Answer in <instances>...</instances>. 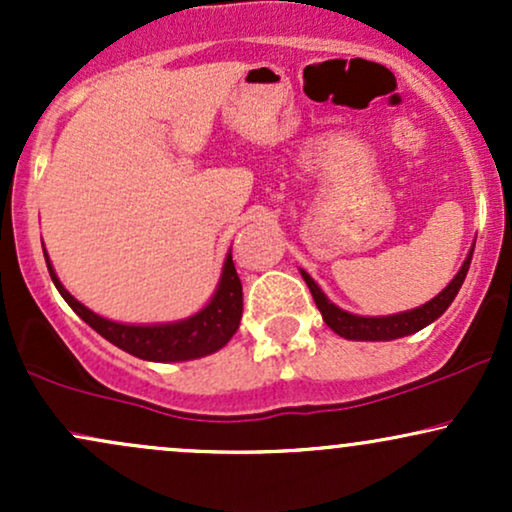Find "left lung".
<instances>
[{"label": "left lung", "instance_id": "obj_1", "mask_svg": "<svg viewBox=\"0 0 512 512\" xmlns=\"http://www.w3.org/2000/svg\"><path fill=\"white\" fill-rule=\"evenodd\" d=\"M472 252L474 250H469L467 260H464L460 272L455 274V279H452L436 298H431V301L421 305V308L407 310V313L383 315V317H363V315L346 313V310L337 308V305H334L330 298L322 293V289L315 284L313 279H310L308 272H303L301 269V274H303L305 284H308L310 293H313L317 310L322 313V320H325L327 327L337 332L339 337L354 339V342H390V339L407 337V334L424 330L426 325H431L433 320H438V317L450 308V303L455 301L457 291H460L464 276H467V272H469Z\"/></svg>", "mask_w": 512, "mask_h": 512}]
</instances>
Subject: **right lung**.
Returning a JSON list of instances; mask_svg holds the SVG:
<instances>
[{
	"label": "right lung",
	"instance_id": "right-lung-1",
	"mask_svg": "<svg viewBox=\"0 0 512 512\" xmlns=\"http://www.w3.org/2000/svg\"><path fill=\"white\" fill-rule=\"evenodd\" d=\"M45 262H48L52 284L62 293L69 308L88 327H93L110 344H115L117 349L127 351V354L137 358H144V361L173 363L214 354V351L226 346L228 339L236 334L240 315H243V284L238 279L231 252H228L226 262H223L221 281L216 286L211 301L199 313L187 317V320L166 322V325H122V322L105 320V317L88 310L84 303L76 301L72 293L64 289L62 281L57 279L55 269H52L48 252H45Z\"/></svg>",
	"mask_w": 512,
	"mask_h": 512
}]
</instances>
